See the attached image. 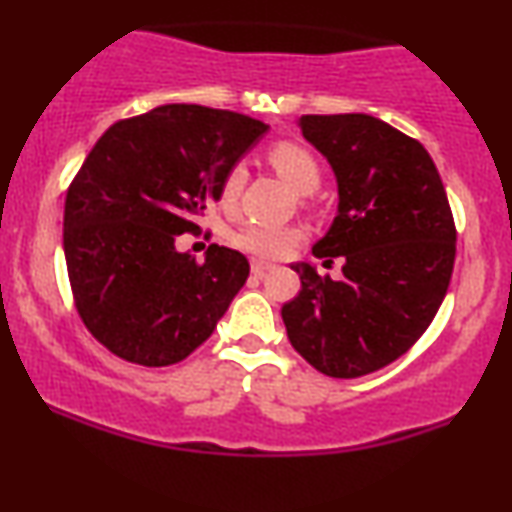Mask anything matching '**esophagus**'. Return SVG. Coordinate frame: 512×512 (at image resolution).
I'll return each mask as SVG.
<instances>
[{"instance_id": "34e87169", "label": "esophagus", "mask_w": 512, "mask_h": 512, "mask_svg": "<svg viewBox=\"0 0 512 512\" xmlns=\"http://www.w3.org/2000/svg\"><path fill=\"white\" fill-rule=\"evenodd\" d=\"M272 264H267V262H252V274L257 276V279H262V276H267L269 272H272Z\"/></svg>"}]
</instances>
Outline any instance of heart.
<instances>
[{"label": "heart", "mask_w": 512, "mask_h": 512, "mask_svg": "<svg viewBox=\"0 0 512 512\" xmlns=\"http://www.w3.org/2000/svg\"><path fill=\"white\" fill-rule=\"evenodd\" d=\"M269 163H272L281 178L289 182L293 190L303 192V195L315 192L317 185H320V163H317V158L305 146L291 142L276 144L269 151ZM245 180H248V168L243 163H236V166L228 168L219 190V202L223 207L228 209L238 202ZM298 240H301V231L298 228L274 226V223H248V226H243L236 233L238 248L260 257V260L284 257Z\"/></svg>", "instance_id": "1"}]
</instances>
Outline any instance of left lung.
<instances>
[{
	"mask_svg": "<svg viewBox=\"0 0 512 512\" xmlns=\"http://www.w3.org/2000/svg\"><path fill=\"white\" fill-rule=\"evenodd\" d=\"M298 127L337 178V216L313 252L346 262L339 281L291 264L301 293L281 317L310 366L361 378L397 361L436 317L455 264V221L416 139L363 113L303 115Z\"/></svg>",
	"mask_w": 512,
	"mask_h": 512,
	"instance_id": "left-lung-1",
	"label": "left lung"
}]
</instances>
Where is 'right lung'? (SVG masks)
I'll return each instance as SVG.
<instances>
[{"label": "right lung", "instance_id": "add662e5", "mask_svg": "<svg viewBox=\"0 0 512 512\" xmlns=\"http://www.w3.org/2000/svg\"><path fill=\"white\" fill-rule=\"evenodd\" d=\"M267 129L250 115L170 103L98 139L64 202V260L76 310L105 349L161 368L211 337L250 264L216 243L197 262L175 243L199 231L228 168Z\"/></svg>", "mask_w": 512, "mask_h": 512}]
</instances>
